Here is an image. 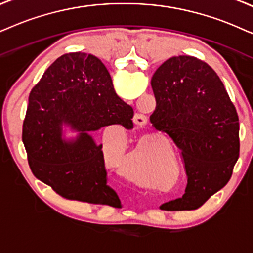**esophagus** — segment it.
<instances>
[{
  "label": "esophagus",
  "instance_id": "obj_1",
  "mask_svg": "<svg viewBox=\"0 0 253 253\" xmlns=\"http://www.w3.org/2000/svg\"><path fill=\"white\" fill-rule=\"evenodd\" d=\"M133 123L137 125V126H143V125L147 123V118H146V116H143V114L136 113L133 118Z\"/></svg>",
  "mask_w": 253,
  "mask_h": 253
}]
</instances>
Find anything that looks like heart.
Masks as SVG:
<instances>
[{
  "instance_id": "b5f03b06",
  "label": "heart",
  "mask_w": 253,
  "mask_h": 253,
  "mask_svg": "<svg viewBox=\"0 0 253 253\" xmlns=\"http://www.w3.org/2000/svg\"><path fill=\"white\" fill-rule=\"evenodd\" d=\"M140 158V154H139V149H137V147L135 149H134V156L132 158V161L133 162H137V160Z\"/></svg>"
}]
</instances>
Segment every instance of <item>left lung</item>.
<instances>
[{
    "label": "left lung",
    "mask_w": 253,
    "mask_h": 253,
    "mask_svg": "<svg viewBox=\"0 0 253 253\" xmlns=\"http://www.w3.org/2000/svg\"><path fill=\"white\" fill-rule=\"evenodd\" d=\"M150 123L181 150L187 188L174 209H197L231 178L239 158V120L217 73L191 56L171 57L152 78ZM167 204V203H166Z\"/></svg>",
    "instance_id": "1"
}]
</instances>
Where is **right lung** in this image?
<instances>
[{
    "instance_id": "1",
    "label": "right lung",
    "mask_w": 253,
    "mask_h": 253,
    "mask_svg": "<svg viewBox=\"0 0 253 253\" xmlns=\"http://www.w3.org/2000/svg\"><path fill=\"white\" fill-rule=\"evenodd\" d=\"M133 114L100 59L83 52L60 56L29 95L22 140L31 171L64 198L119 206L107 185L103 145L92 133L116 124L130 129ZM65 126L77 136L66 139Z\"/></svg>"
}]
</instances>
